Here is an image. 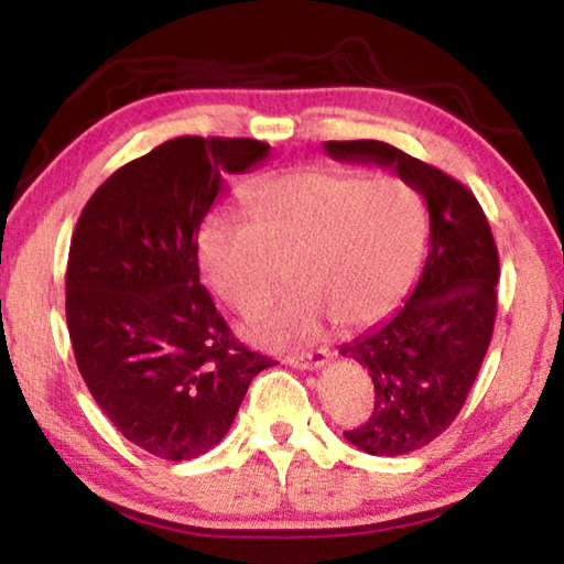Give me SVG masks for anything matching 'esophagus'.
Wrapping results in <instances>:
<instances>
[{
    "instance_id": "1",
    "label": "esophagus",
    "mask_w": 564,
    "mask_h": 564,
    "mask_svg": "<svg viewBox=\"0 0 564 564\" xmlns=\"http://www.w3.org/2000/svg\"><path fill=\"white\" fill-rule=\"evenodd\" d=\"M330 360V350L328 348H316L311 352H299V356H289L285 358V362L293 368L299 370H316L321 366H326V362Z\"/></svg>"
}]
</instances>
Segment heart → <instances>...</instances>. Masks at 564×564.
Wrapping results in <instances>:
<instances>
[{"label":"heart","instance_id":"1","mask_svg":"<svg viewBox=\"0 0 564 564\" xmlns=\"http://www.w3.org/2000/svg\"><path fill=\"white\" fill-rule=\"evenodd\" d=\"M248 221L214 216L198 236L212 289L238 313H256L291 279L301 285L251 336L291 346L328 316L343 328L386 318L415 281L427 241V208L400 176L299 169L243 194Z\"/></svg>","mask_w":564,"mask_h":564}]
</instances>
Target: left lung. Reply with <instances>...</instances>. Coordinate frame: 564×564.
Listing matches in <instances>:
<instances>
[{"label":"left lung","instance_id":"8db88e82","mask_svg":"<svg viewBox=\"0 0 564 564\" xmlns=\"http://www.w3.org/2000/svg\"><path fill=\"white\" fill-rule=\"evenodd\" d=\"M326 154L393 169L425 198L431 243L415 291L393 318L340 352L370 373L373 413L346 441L370 455H405L433 443L465 405L498 316L500 259L470 188L386 141H326Z\"/></svg>","mask_w":564,"mask_h":564}]
</instances>
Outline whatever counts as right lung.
Returning <instances> with one entry per match:
<instances>
[{
    "label": "right lung",
    "mask_w": 564,
    "mask_h": 564,
    "mask_svg": "<svg viewBox=\"0 0 564 564\" xmlns=\"http://www.w3.org/2000/svg\"><path fill=\"white\" fill-rule=\"evenodd\" d=\"M269 149L171 139L113 171L76 221L66 263L76 366L117 431L164 460L221 443L251 380L273 366L234 338L198 281V228L224 176Z\"/></svg>",
    "instance_id": "1"
}]
</instances>
